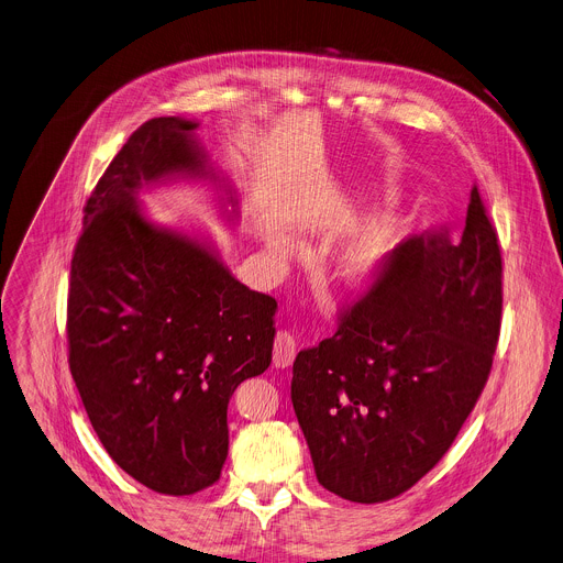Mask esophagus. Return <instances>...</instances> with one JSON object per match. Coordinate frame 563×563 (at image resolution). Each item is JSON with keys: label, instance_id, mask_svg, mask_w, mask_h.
Listing matches in <instances>:
<instances>
[{"label": "esophagus", "instance_id": "esophagus-1", "mask_svg": "<svg viewBox=\"0 0 563 563\" xmlns=\"http://www.w3.org/2000/svg\"><path fill=\"white\" fill-rule=\"evenodd\" d=\"M294 356H296V341L289 332H278L276 341H274V366L276 368H289L294 364Z\"/></svg>", "mask_w": 563, "mask_h": 563}]
</instances>
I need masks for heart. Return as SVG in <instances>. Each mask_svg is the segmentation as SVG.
Returning a JSON list of instances; mask_svg holds the SVG:
<instances>
[{"label": "heart", "mask_w": 563, "mask_h": 563, "mask_svg": "<svg viewBox=\"0 0 563 563\" xmlns=\"http://www.w3.org/2000/svg\"><path fill=\"white\" fill-rule=\"evenodd\" d=\"M399 235L393 229H373L350 242L339 258V278L343 285L356 291L375 287L388 272ZM274 249L287 253L294 249V240L287 233H276Z\"/></svg>", "instance_id": "obj_1"}]
</instances>
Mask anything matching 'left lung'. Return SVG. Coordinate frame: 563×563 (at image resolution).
Masks as SVG:
<instances>
[{"instance_id": "8db88e82", "label": "left lung", "mask_w": 563, "mask_h": 563, "mask_svg": "<svg viewBox=\"0 0 563 563\" xmlns=\"http://www.w3.org/2000/svg\"><path fill=\"white\" fill-rule=\"evenodd\" d=\"M500 310L498 238L474 186L460 240L401 242L334 336L298 352L291 404L319 483L382 503L429 474L485 388Z\"/></svg>"}]
</instances>
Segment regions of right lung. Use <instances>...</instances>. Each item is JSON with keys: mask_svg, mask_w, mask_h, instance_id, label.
<instances>
[{"mask_svg": "<svg viewBox=\"0 0 563 563\" xmlns=\"http://www.w3.org/2000/svg\"><path fill=\"white\" fill-rule=\"evenodd\" d=\"M197 121L143 123L87 199L69 300V368L114 463L141 485L188 496L220 478L233 390L272 364L278 302L242 285L207 235L152 222L139 192L209 181L227 222L233 186ZM232 211H228V207Z\"/></svg>", "mask_w": 563, "mask_h": 563, "instance_id": "1", "label": "right lung"}]
</instances>
